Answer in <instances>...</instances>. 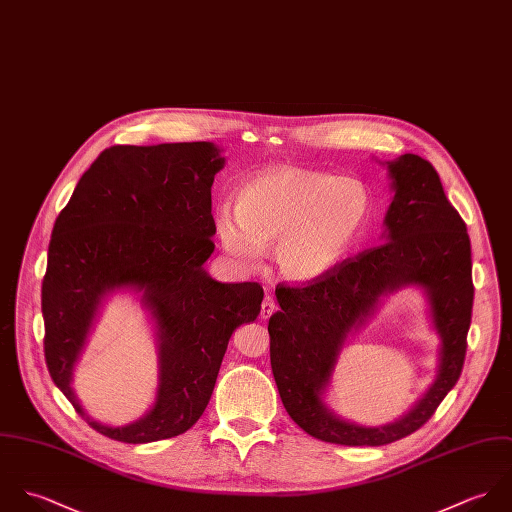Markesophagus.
<instances>
[{"label": "esophagus", "mask_w": 512, "mask_h": 512, "mask_svg": "<svg viewBox=\"0 0 512 512\" xmlns=\"http://www.w3.org/2000/svg\"><path fill=\"white\" fill-rule=\"evenodd\" d=\"M277 310V305H275V299L273 297H265V301H263V305H261V318L263 320H267V318H271V314Z\"/></svg>", "instance_id": "obj_1"}]
</instances>
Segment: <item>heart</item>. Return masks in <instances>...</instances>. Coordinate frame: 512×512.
Instances as JSON below:
<instances>
[{"label":"heart","instance_id":"obj_1","mask_svg":"<svg viewBox=\"0 0 512 512\" xmlns=\"http://www.w3.org/2000/svg\"><path fill=\"white\" fill-rule=\"evenodd\" d=\"M372 194L352 178L303 168H277L247 182L235 213L221 207L217 235L245 265L275 247L279 271L297 283L334 271L362 241L372 217Z\"/></svg>","mask_w":512,"mask_h":512}]
</instances>
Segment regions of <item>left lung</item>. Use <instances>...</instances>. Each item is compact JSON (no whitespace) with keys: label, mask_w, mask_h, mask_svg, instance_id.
<instances>
[{"label":"left lung","mask_w":512,"mask_h":512,"mask_svg":"<svg viewBox=\"0 0 512 512\" xmlns=\"http://www.w3.org/2000/svg\"><path fill=\"white\" fill-rule=\"evenodd\" d=\"M388 168L394 200L386 213V243L344 259L316 281L275 291L281 310L269 320L271 368L283 406L301 429L326 443L376 447L411 435L457 384L465 362L475 295L467 225L427 160L404 154ZM404 284H419L430 295L442 336L438 380L396 424L362 428L344 422L319 400L337 352L377 299Z\"/></svg>","instance_id":"obj_1"}]
</instances>
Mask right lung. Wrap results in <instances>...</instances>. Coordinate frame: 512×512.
Listing matches in <instances>:
<instances>
[{"label":"right lung","mask_w":512,"mask_h":512,"mask_svg":"<svg viewBox=\"0 0 512 512\" xmlns=\"http://www.w3.org/2000/svg\"><path fill=\"white\" fill-rule=\"evenodd\" d=\"M211 142L110 146L55 219L41 287L45 362L57 388L99 433L150 443L188 431L211 398L233 330L259 316V283H217L204 263L215 243ZM143 293L161 336L157 404L124 428L93 422L70 390L74 362L108 290Z\"/></svg>","instance_id":"right-lung-1"}]
</instances>
